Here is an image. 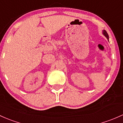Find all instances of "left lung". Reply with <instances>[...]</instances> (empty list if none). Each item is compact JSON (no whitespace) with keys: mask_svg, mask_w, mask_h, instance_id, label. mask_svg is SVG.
<instances>
[{"mask_svg":"<svg viewBox=\"0 0 123 123\" xmlns=\"http://www.w3.org/2000/svg\"><path fill=\"white\" fill-rule=\"evenodd\" d=\"M103 35H104V36H105V37H106L107 39L108 40H109V35H108V33H107V31H105V30H103Z\"/></svg>","mask_w":123,"mask_h":123,"instance_id":"obj_1","label":"left lung"}]
</instances>
